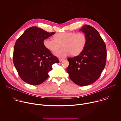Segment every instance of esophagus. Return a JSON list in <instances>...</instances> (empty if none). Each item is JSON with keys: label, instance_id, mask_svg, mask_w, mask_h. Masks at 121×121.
Here are the masks:
<instances>
[{"label": "esophagus", "instance_id": "obj_1", "mask_svg": "<svg viewBox=\"0 0 121 121\" xmlns=\"http://www.w3.org/2000/svg\"><path fill=\"white\" fill-rule=\"evenodd\" d=\"M64 60V59H62V58H59V61L60 62H62V61H63V60Z\"/></svg>", "mask_w": 121, "mask_h": 121}]
</instances>
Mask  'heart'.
Returning <instances> with one entry per match:
<instances>
[{"instance_id":"b5f03b06","label":"heart","mask_w":121,"mask_h":121,"mask_svg":"<svg viewBox=\"0 0 121 121\" xmlns=\"http://www.w3.org/2000/svg\"><path fill=\"white\" fill-rule=\"evenodd\" d=\"M54 40L46 38L43 41L45 48L53 53L56 52L61 47L63 48L55 54L63 58L72 54L74 56L80 55L87 44V38L82 32H64L58 33L54 36Z\"/></svg>"}]
</instances>
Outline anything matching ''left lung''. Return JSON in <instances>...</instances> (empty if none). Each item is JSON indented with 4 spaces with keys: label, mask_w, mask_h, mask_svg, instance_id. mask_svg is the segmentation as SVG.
Here are the masks:
<instances>
[{
    "label": "left lung",
    "mask_w": 121,
    "mask_h": 121,
    "mask_svg": "<svg viewBox=\"0 0 121 121\" xmlns=\"http://www.w3.org/2000/svg\"><path fill=\"white\" fill-rule=\"evenodd\" d=\"M87 38L82 52L73 58H68L66 71L76 84L84 86L94 83L100 77L105 66L106 45L99 32L93 27L84 25L80 29Z\"/></svg>",
    "instance_id": "left-lung-1"
}]
</instances>
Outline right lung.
Wrapping results in <instances>:
<instances>
[{
    "instance_id": "obj_1",
    "label": "right lung",
    "mask_w": 121,
    "mask_h": 121,
    "mask_svg": "<svg viewBox=\"0 0 121 121\" xmlns=\"http://www.w3.org/2000/svg\"><path fill=\"white\" fill-rule=\"evenodd\" d=\"M55 32H48L36 26L27 29L17 40L14 49V65L21 79L32 85L46 80L52 65L58 59L46 49L43 41Z\"/></svg>"
}]
</instances>
